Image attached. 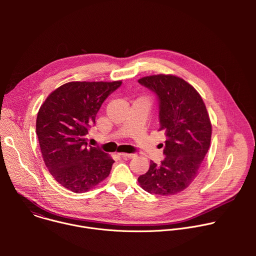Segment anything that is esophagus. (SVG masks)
<instances>
[{
	"label": "esophagus",
	"instance_id": "1",
	"mask_svg": "<svg viewBox=\"0 0 256 256\" xmlns=\"http://www.w3.org/2000/svg\"><path fill=\"white\" fill-rule=\"evenodd\" d=\"M120 157H122L124 159H132L136 156V154H128V153H120L118 154Z\"/></svg>",
	"mask_w": 256,
	"mask_h": 256
}]
</instances>
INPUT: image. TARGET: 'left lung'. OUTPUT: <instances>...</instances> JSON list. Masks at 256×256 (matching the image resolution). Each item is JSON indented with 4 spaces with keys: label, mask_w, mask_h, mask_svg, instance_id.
Listing matches in <instances>:
<instances>
[{
    "label": "left lung",
    "mask_w": 256,
    "mask_h": 256,
    "mask_svg": "<svg viewBox=\"0 0 256 256\" xmlns=\"http://www.w3.org/2000/svg\"><path fill=\"white\" fill-rule=\"evenodd\" d=\"M138 82L156 94L159 130L166 136L165 159L159 165L152 161L138 184L152 194H178L192 184L210 148L212 124L206 105L190 84L176 76L155 75Z\"/></svg>",
    "instance_id": "obj_1"
}]
</instances>
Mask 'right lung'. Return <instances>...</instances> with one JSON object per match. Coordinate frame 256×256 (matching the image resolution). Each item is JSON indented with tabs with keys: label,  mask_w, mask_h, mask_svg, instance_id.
<instances>
[{
	"label": "right lung",
	"mask_w": 256,
	"mask_h": 256,
	"mask_svg": "<svg viewBox=\"0 0 256 256\" xmlns=\"http://www.w3.org/2000/svg\"><path fill=\"white\" fill-rule=\"evenodd\" d=\"M116 82H70L56 89L36 118L44 161L52 177L68 190L85 192L110 173L114 161L91 147L86 134L104 100L122 85Z\"/></svg>",
	"instance_id": "right-lung-1"
}]
</instances>
